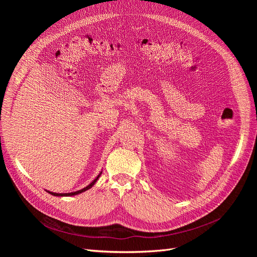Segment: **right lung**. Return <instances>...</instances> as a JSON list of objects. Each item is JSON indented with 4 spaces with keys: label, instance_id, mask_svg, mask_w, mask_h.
I'll return each instance as SVG.
<instances>
[{
    "label": "right lung",
    "instance_id": "1",
    "mask_svg": "<svg viewBox=\"0 0 257 257\" xmlns=\"http://www.w3.org/2000/svg\"><path fill=\"white\" fill-rule=\"evenodd\" d=\"M101 174H102V171L100 172V174L98 175V176L94 178L87 186H85L84 188H82V190H79V191H77V192H73V193H61V194H59V193H53V192H50V191H47L49 194H51V195H53V196H55V197H71V196H75V195H79V194H81V193H83V192H85V191H87V190H89V188H91L93 185H94V183L97 182V180L100 178V176H101Z\"/></svg>",
    "mask_w": 257,
    "mask_h": 257
}]
</instances>
